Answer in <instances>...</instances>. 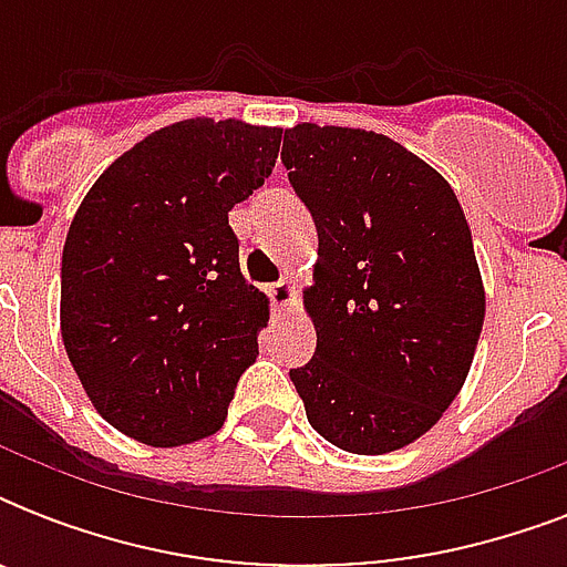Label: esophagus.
<instances>
[{
  "mask_svg": "<svg viewBox=\"0 0 567 567\" xmlns=\"http://www.w3.org/2000/svg\"><path fill=\"white\" fill-rule=\"evenodd\" d=\"M267 293H270V300H274V306H279V309H291L293 302H297V288H293L291 279H282V282L270 285Z\"/></svg>",
  "mask_w": 567,
  "mask_h": 567,
  "instance_id": "obj_1",
  "label": "esophagus"
}]
</instances>
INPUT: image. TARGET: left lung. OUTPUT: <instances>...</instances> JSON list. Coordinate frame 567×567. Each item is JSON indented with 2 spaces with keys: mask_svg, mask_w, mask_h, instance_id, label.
<instances>
[{
  "mask_svg": "<svg viewBox=\"0 0 567 567\" xmlns=\"http://www.w3.org/2000/svg\"><path fill=\"white\" fill-rule=\"evenodd\" d=\"M282 162L318 226V347L291 371L306 417L347 453L405 447L456 400L483 332L465 212L439 171L377 132L300 123Z\"/></svg>",
  "mask_w": 567,
  "mask_h": 567,
  "instance_id": "obj_1",
  "label": "left lung"
}]
</instances>
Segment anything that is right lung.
I'll return each instance as SVG.
<instances>
[{
	"instance_id": "1",
	"label": "right lung",
	"mask_w": 567,
	"mask_h": 567,
	"mask_svg": "<svg viewBox=\"0 0 567 567\" xmlns=\"http://www.w3.org/2000/svg\"><path fill=\"white\" fill-rule=\"evenodd\" d=\"M282 128L194 117L123 153L61 256V338L93 409L182 447L226 421L270 306L240 274L229 212L270 176Z\"/></svg>"
}]
</instances>
